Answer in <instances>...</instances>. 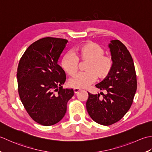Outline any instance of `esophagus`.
I'll return each instance as SVG.
<instances>
[{
    "instance_id": "esophagus-1",
    "label": "esophagus",
    "mask_w": 152,
    "mask_h": 152,
    "mask_svg": "<svg viewBox=\"0 0 152 152\" xmlns=\"http://www.w3.org/2000/svg\"><path fill=\"white\" fill-rule=\"evenodd\" d=\"M80 91V89H79V88H75L73 89V91H74V92H75V94L78 93V92H79Z\"/></svg>"
}]
</instances>
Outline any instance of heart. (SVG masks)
I'll return each mask as SVG.
<instances>
[{
	"label": "heart",
	"mask_w": 152,
	"mask_h": 152,
	"mask_svg": "<svg viewBox=\"0 0 152 152\" xmlns=\"http://www.w3.org/2000/svg\"><path fill=\"white\" fill-rule=\"evenodd\" d=\"M105 50L100 45L88 42L78 46L74 54L67 52L61 60V66L68 75L73 77L77 73L80 62H86L85 72L77 74L71 79L69 85L73 88H83L88 86L98 78L104 80L109 76L114 66L113 57L104 54Z\"/></svg>",
	"instance_id": "obj_1"
}]
</instances>
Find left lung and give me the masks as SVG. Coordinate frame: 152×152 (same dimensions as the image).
Here are the masks:
<instances>
[{
    "label": "left lung",
    "mask_w": 152,
    "mask_h": 152,
    "mask_svg": "<svg viewBox=\"0 0 152 152\" xmlns=\"http://www.w3.org/2000/svg\"><path fill=\"white\" fill-rule=\"evenodd\" d=\"M114 60L112 72L96 86L106 94H88L86 110L92 120L111 125L121 119L129 110L137 88V75L132 58L119 40L109 45Z\"/></svg>",
    "instance_id": "1"
}]
</instances>
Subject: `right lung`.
I'll list each match as a JSON object with an SVG mask.
<instances>
[{"label": "right lung", "instance_id": "right-lung-1", "mask_svg": "<svg viewBox=\"0 0 152 152\" xmlns=\"http://www.w3.org/2000/svg\"><path fill=\"white\" fill-rule=\"evenodd\" d=\"M66 39L45 37L27 48L18 64V93L25 109L37 123L50 126L63 118L73 89L64 88V69L58 64Z\"/></svg>", "mask_w": 152, "mask_h": 152}]
</instances>
